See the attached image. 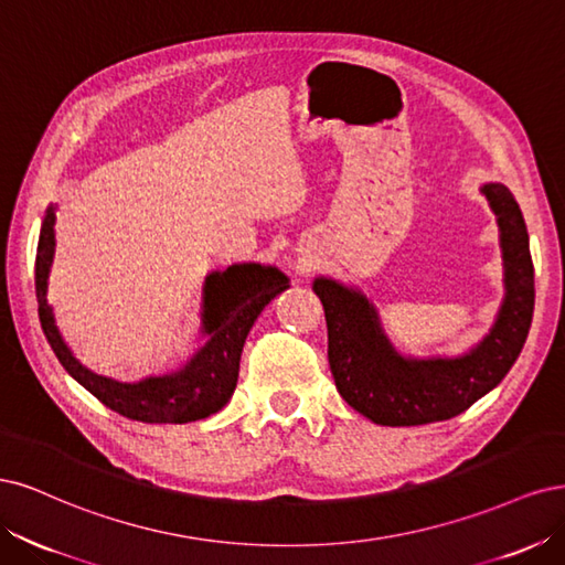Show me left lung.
<instances>
[{
	"instance_id": "left-lung-1",
	"label": "left lung",
	"mask_w": 565,
	"mask_h": 565,
	"mask_svg": "<svg viewBox=\"0 0 565 565\" xmlns=\"http://www.w3.org/2000/svg\"><path fill=\"white\" fill-rule=\"evenodd\" d=\"M495 213L504 267V298L490 331L458 356H406L382 329L377 307L359 286L317 277L329 329V363L340 396L363 417L385 427L450 420L495 390L514 366L531 331L535 279L527 230L514 194L483 183Z\"/></svg>"
}]
</instances>
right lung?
Segmentation results:
<instances>
[{
	"instance_id": "obj_1",
	"label": "right lung",
	"mask_w": 565,
	"mask_h": 565,
	"mask_svg": "<svg viewBox=\"0 0 565 565\" xmlns=\"http://www.w3.org/2000/svg\"><path fill=\"white\" fill-rule=\"evenodd\" d=\"M56 204H49L34 263L40 321L53 354L63 369L100 404L129 420L150 425H185L221 411L234 394L239 361L248 331L263 309L275 300L290 279L275 265L234 263L227 269L209 271L202 288V348L171 373L148 375L138 382H119L98 375L72 354L63 340L53 307L49 305V275L56 256Z\"/></svg>"
}]
</instances>
